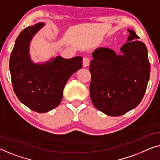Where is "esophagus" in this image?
<instances>
[{
    "mask_svg": "<svg viewBox=\"0 0 160 160\" xmlns=\"http://www.w3.org/2000/svg\"><path fill=\"white\" fill-rule=\"evenodd\" d=\"M90 64V58L88 57H84L83 58V61H82V65L84 67H86L89 65Z\"/></svg>",
    "mask_w": 160,
    "mask_h": 160,
    "instance_id": "34e87169",
    "label": "esophagus"
}]
</instances>
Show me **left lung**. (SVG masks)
Returning a JSON list of instances; mask_svg holds the SVG:
<instances>
[{
	"mask_svg": "<svg viewBox=\"0 0 160 160\" xmlns=\"http://www.w3.org/2000/svg\"><path fill=\"white\" fill-rule=\"evenodd\" d=\"M121 47V54L98 48L92 53L90 95L96 109L109 116H120L142 101L150 76L146 45L133 30Z\"/></svg>",
	"mask_w": 160,
	"mask_h": 160,
	"instance_id": "obj_1",
	"label": "left lung"
}]
</instances>
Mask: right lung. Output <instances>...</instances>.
Returning <instances> with one entry per match:
<instances>
[{
  "label": "right lung",
  "instance_id": "1",
  "mask_svg": "<svg viewBox=\"0 0 160 160\" xmlns=\"http://www.w3.org/2000/svg\"><path fill=\"white\" fill-rule=\"evenodd\" d=\"M44 25L38 23L20 32L11 53L9 69L13 91L23 104L38 113L51 111L62 102L69 78L82 67V58L57 57L44 64H34L29 48L31 40Z\"/></svg>",
  "mask_w": 160,
  "mask_h": 160
}]
</instances>
